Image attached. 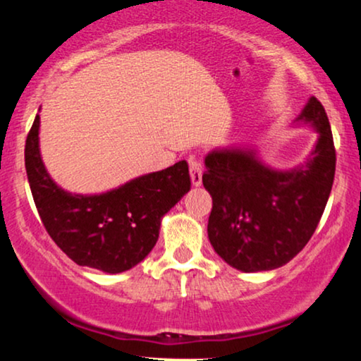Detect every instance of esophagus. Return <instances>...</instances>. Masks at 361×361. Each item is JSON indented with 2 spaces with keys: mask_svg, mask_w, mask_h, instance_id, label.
<instances>
[{
  "mask_svg": "<svg viewBox=\"0 0 361 361\" xmlns=\"http://www.w3.org/2000/svg\"><path fill=\"white\" fill-rule=\"evenodd\" d=\"M188 163H190L191 183H193V186H200L201 180H203V166H201V161L196 160L195 157H191Z\"/></svg>",
  "mask_w": 361,
  "mask_h": 361,
  "instance_id": "34e87169",
  "label": "esophagus"
}]
</instances>
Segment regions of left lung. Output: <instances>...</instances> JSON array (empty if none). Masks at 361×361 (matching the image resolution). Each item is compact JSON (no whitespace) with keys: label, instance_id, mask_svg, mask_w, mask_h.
Returning a JSON list of instances; mask_svg holds the SVG:
<instances>
[{"label":"left lung","instance_id":"obj_1","mask_svg":"<svg viewBox=\"0 0 361 361\" xmlns=\"http://www.w3.org/2000/svg\"><path fill=\"white\" fill-rule=\"evenodd\" d=\"M319 133L305 163L264 165L256 150L218 148L204 158L203 185L213 198L208 238L218 256L243 272L272 271L294 259L319 226L335 176V147L315 97L297 117Z\"/></svg>","mask_w":361,"mask_h":361}]
</instances>
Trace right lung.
<instances>
[{"instance_id":"right-lung-1","label":"right lung","mask_w":361,"mask_h":361,"mask_svg":"<svg viewBox=\"0 0 361 361\" xmlns=\"http://www.w3.org/2000/svg\"><path fill=\"white\" fill-rule=\"evenodd\" d=\"M27 181L47 234L79 266L118 274L148 256L161 218L191 188L188 163L148 173L100 195H72L57 186L39 153V115L24 148Z\"/></svg>"}]
</instances>
